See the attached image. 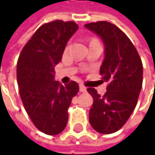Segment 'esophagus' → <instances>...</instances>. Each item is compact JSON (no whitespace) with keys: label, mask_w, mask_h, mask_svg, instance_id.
<instances>
[{"label":"esophagus","mask_w":155,"mask_h":155,"mask_svg":"<svg viewBox=\"0 0 155 155\" xmlns=\"http://www.w3.org/2000/svg\"><path fill=\"white\" fill-rule=\"evenodd\" d=\"M79 90H81V92H86V87L83 84H81L79 85Z\"/></svg>","instance_id":"34e87169"}]
</instances>
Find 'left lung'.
<instances>
[{
	"label": "left lung",
	"instance_id": "1",
	"mask_svg": "<svg viewBox=\"0 0 155 155\" xmlns=\"http://www.w3.org/2000/svg\"><path fill=\"white\" fill-rule=\"evenodd\" d=\"M100 36L105 45V59L100 68L103 81L109 84L104 96L87 88L93 97L89 122L102 134L118 131L135 110L143 84V64L129 38L108 21L84 25Z\"/></svg>",
	"mask_w": 155,
	"mask_h": 155
}]
</instances>
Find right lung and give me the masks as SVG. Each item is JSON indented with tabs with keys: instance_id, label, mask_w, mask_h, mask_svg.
<instances>
[{
	"instance_id": "1",
	"label": "right lung",
	"mask_w": 155,
	"mask_h": 155,
	"mask_svg": "<svg viewBox=\"0 0 155 155\" xmlns=\"http://www.w3.org/2000/svg\"><path fill=\"white\" fill-rule=\"evenodd\" d=\"M78 24L54 20L38 29L21 51L17 61L19 94L34 125L46 135H57L68 122V109L79 90L72 81L65 85L54 81V66Z\"/></svg>"
}]
</instances>
